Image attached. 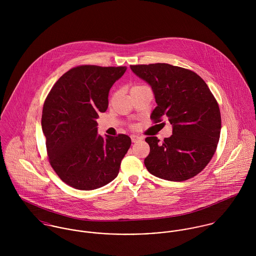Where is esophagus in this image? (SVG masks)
<instances>
[{"mask_svg":"<svg viewBox=\"0 0 256 256\" xmlns=\"http://www.w3.org/2000/svg\"><path fill=\"white\" fill-rule=\"evenodd\" d=\"M141 138L139 137V136H137V135H131V140H132V142L133 143H136L138 140H140Z\"/></svg>","mask_w":256,"mask_h":256,"instance_id":"esophagus-1","label":"esophagus"}]
</instances>
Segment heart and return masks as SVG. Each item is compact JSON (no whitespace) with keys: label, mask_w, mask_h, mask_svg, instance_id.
<instances>
[{"label":"heart","mask_w":256,"mask_h":256,"mask_svg":"<svg viewBox=\"0 0 256 256\" xmlns=\"http://www.w3.org/2000/svg\"><path fill=\"white\" fill-rule=\"evenodd\" d=\"M134 88H137V86H134Z\"/></svg>","instance_id":"b5f03b06"}]
</instances>
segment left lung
<instances>
[{"label":"left lung","mask_w":256,"mask_h":256,"mask_svg":"<svg viewBox=\"0 0 256 256\" xmlns=\"http://www.w3.org/2000/svg\"><path fill=\"white\" fill-rule=\"evenodd\" d=\"M130 68L152 90L156 108L150 118L156 123L168 118L172 125V135L162 143L146 137L148 172L170 182L195 176L209 164L219 143L222 120L217 100L201 76L190 70L164 63Z\"/></svg>","instance_id":"1"}]
</instances>
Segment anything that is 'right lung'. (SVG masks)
<instances>
[{"label":"right lung","mask_w":256,"mask_h":256,"mask_svg":"<svg viewBox=\"0 0 256 256\" xmlns=\"http://www.w3.org/2000/svg\"><path fill=\"white\" fill-rule=\"evenodd\" d=\"M126 67L78 66L64 74L47 96L41 118L49 162L58 176L80 190L111 182L131 146L129 136L98 134L100 112L108 108L113 84Z\"/></svg>","instance_id":"1"}]
</instances>
